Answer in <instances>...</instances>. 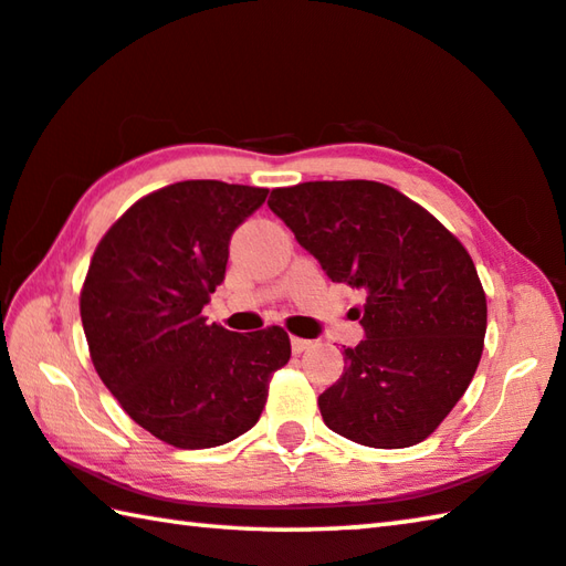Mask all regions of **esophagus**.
Listing matches in <instances>:
<instances>
[{
    "label": "esophagus",
    "mask_w": 566,
    "mask_h": 566,
    "mask_svg": "<svg viewBox=\"0 0 566 566\" xmlns=\"http://www.w3.org/2000/svg\"><path fill=\"white\" fill-rule=\"evenodd\" d=\"M312 347H314V342L302 339V337H292V352H294V354H302V352L312 349Z\"/></svg>",
    "instance_id": "obj_1"
}]
</instances>
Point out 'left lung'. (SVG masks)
Returning <instances> with one entry per match:
<instances>
[{
	"mask_svg": "<svg viewBox=\"0 0 566 566\" xmlns=\"http://www.w3.org/2000/svg\"><path fill=\"white\" fill-rule=\"evenodd\" d=\"M266 205L332 282L367 292V339L344 349L347 367L319 395L324 424L364 447L424 442L484 349L486 296L464 244L381 181H302Z\"/></svg>",
	"mask_w": 566,
	"mask_h": 566,
	"instance_id": "left-lung-1",
	"label": "left lung"
}]
</instances>
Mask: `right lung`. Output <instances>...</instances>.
I'll return each instance as SVG.
<instances>
[{"label":"right lung","mask_w":566,"mask_h":566,"mask_svg":"<svg viewBox=\"0 0 566 566\" xmlns=\"http://www.w3.org/2000/svg\"><path fill=\"white\" fill-rule=\"evenodd\" d=\"M262 187L187 179L142 197L94 249L80 294L90 357L122 409L177 449L219 447L260 419L292 357L282 327L237 334L202 314L229 237Z\"/></svg>","instance_id":"right-lung-1"}]
</instances>
